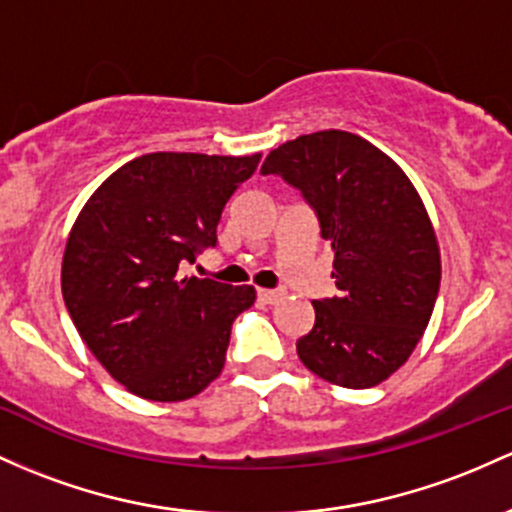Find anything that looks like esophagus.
I'll return each instance as SVG.
<instances>
[{"instance_id": "esophagus-1", "label": "esophagus", "mask_w": 512, "mask_h": 512, "mask_svg": "<svg viewBox=\"0 0 512 512\" xmlns=\"http://www.w3.org/2000/svg\"><path fill=\"white\" fill-rule=\"evenodd\" d=\"M284 296V291L279 289H257V299L262 303H277Z\"/></svg>"}]
</instances>
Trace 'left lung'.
Listing matches in <instances>:
<instances>
[{
  "label": "left lung",
  "mask_w": 512,
  "mask_h": 512,
  "mask_svg": "<svg viewBox=\"0 0 512 512\" xmlns=\"http://www.w3.org/2000/svg\"><path fill=\"white\" fill-rule=\"evenodd\" d=\"M262 174H279L316 211L338 296L313 301L299 359L330 384L369 389L406 364L440 291V245L406 172L369 140L318 131L279 145Z\"/></svg>",
  "instance_id": "obj_1"
}]
</instances>
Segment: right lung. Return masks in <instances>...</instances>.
<instances>
[{
    "label": "right lung",
    "instance_id": "right-lung-1",
    "mask_svg": "<svg viewBox=\"0 0 512 512\" xmlns=\"http://www.w3.org/2000/svg\"><path fill=\"white\" fill-rule=\"evenodd\" d=\"M245 157L150 153L89 196L67 238L63 299L101 367L140 398L187 401L221 374L252 286L179 272L216 245L223 206L252 177Z\"/></svg>",
    "mask_w": 512,
    "mask_h": 512
}]
</instances>
